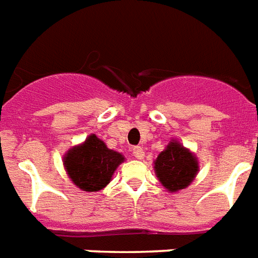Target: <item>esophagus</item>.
<instances>
[{
    "instance_id": "obj_1",
    "label": "esophagus",
    "mask_w": 258,
    "mask_h": 258,
    "mask_svg": "<svg viewBox=\"0 0 258 258\" xmlns=\"http://www.w3.org/2000/svg\"><path fill=\"white\" fill-rule=\"evenodd\" d=\"M132 153H133V156H135L136 158H139V160H142V158L145 157V152H144V149H142L141 146H135L133 150H132Z\"/></svg>"
}]
</instances>
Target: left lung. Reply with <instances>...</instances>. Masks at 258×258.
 I'll return each mask as SVG.
<instances>
[{"label": "left lung", "instance_id": "8db88e82", "mask_svg": "<svg viewBox=\"0 0 258 258\" xmlns=\"http://www.w3.org/2000/svg\"><path fill=\"white\" fill-rule=\"evenodd\" d=\"M154 172L165 189L173 193L191 184L199 172V161L190 150L173 140L158 154L154 161Z\"/></svg>", "mask_w": 258, "mask_h": 258}]
</instances>
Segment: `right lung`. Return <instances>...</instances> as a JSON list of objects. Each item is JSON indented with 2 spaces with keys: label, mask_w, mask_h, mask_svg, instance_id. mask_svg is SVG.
I'll list each match as a JSON object with an SVG mask.
<instances>
[{
  "label": "right lung",
  "mask_w": 258,
  "mask_h": 258,
  "mask_svg": "<svg viewBox=\"0 0 258 258\" xmlns=\"http://www.w3.org/2000/svg\"><path fill=\"white\" fill-rule=\"evenodd\" d=\"M123 160L122 154L109 149L96 135H90L81 145L68 150L63 166L73 184L81 190L98 191L110 182Z\"/></svg>",
  "instance_id": "1"
}]
</instances>
